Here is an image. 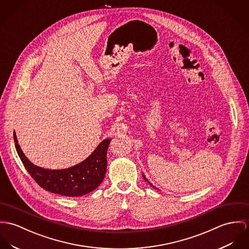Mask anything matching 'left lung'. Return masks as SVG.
<instances>
[{
  "mask_svg": "<svg viewBox=\"0 0 249 249\" xmlns=\"http://www.w3.org/2000/svg\"><path fill=\"white\" fill-rule=\"evenodd\" d=\"M143 178H144V179H145V180H146V181H147V182H148V183H149V184H150V185H151V186H153V187H154V188H156V187H155V186H154V185H153V184H152V183H151V182H150V181H148V179H147V178H146V177H145V176H144V175H143Z\"/></svg>",
  "mask_w": 249,
  "mask_h": 249,
  "instance_id": "1",
  "label": "left lung"
}]
</instances>
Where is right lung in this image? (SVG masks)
I'll list each match as a JSON object with an SVG mask.
<instances>
[{"label":"right lung","instance_id":"obj_1","mask_svg":"<svg viewBox=\"0 0 249 249\" xmlns=\"http://www.w3.org/2000/svg\"><path fill=\"white\" fill-rule=\"evenodd\" d=\"M16 151L32 178L47 191L66 196H80L93 191L103 181L107 170V150L111 139H104L84 161L62 170L34 165L28 160L14 134Z\"/></svg>","mask_w":249,"mask_h":249}]
</instances>
